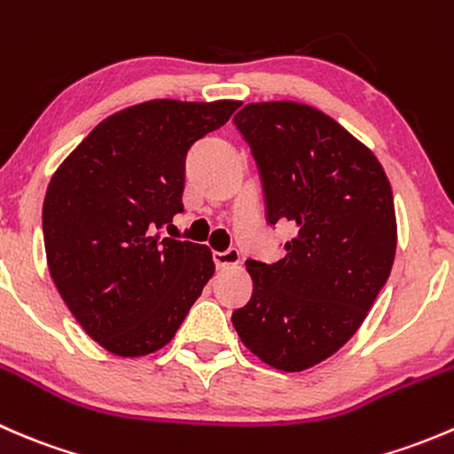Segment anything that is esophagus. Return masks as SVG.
Masks as SVG:
<instances>
[{"mask_svg": "<svg viewBox=\"0 0 454 454\" xmlns=\"http://www.w3.org/2000/svg\"><path fill=\"white\" fill-rule=\"evenodd\" d=\"M213 261L219 270H226V268H235V265H239L241 256H239V250L228 248L223 250V253H213Z\"/></svg>", "mask_w": 454, "mask_h": 454, "instance_id": "34e87169", "label": "esophagus"}]
</instances>
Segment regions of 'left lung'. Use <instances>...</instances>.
Here are the masks:
<instances>
[{"instance_id":"8db88e82","label":"left lung","mask_w":454,"mask_h":454,"mask_svg":"<svg viewBox=\"0 0 454 454\" xmlns=\"http://www.w3.org/2000/svg\"><path fill=\"white\" fill-rule=\"evenodd\" d=\"M232 122L253 149L268 222L294 226L277 263L246 261L253 299L232 325L270 367L309 369L358 332L391 274V184L369 146L309 105L248 103Z\"/></svg>"}]
</instances>
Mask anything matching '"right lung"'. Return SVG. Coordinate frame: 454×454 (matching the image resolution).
Returning <instances> with one entry per match:
<instances>
[{
	"label": "right lung",
	"mask_w": 454,
	"mask_h": 454,
	"mask_svg": "<svg viewBox=\"0 0 454 454\" xmlns=\"http://www.w3.org/2000/svg\"><path fill=\"white\" fill-rule=\"evenodd\" d=\"M239 100L155 98L105 118L43 200L50 277L91 340L121 358L171 342L215 274L208 246L153 235L182 213L186 153Z\"/></svg>",
	"instance_id": "add662e5"
}]
</instances>
